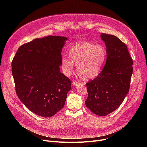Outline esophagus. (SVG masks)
<instances>
[{"instance_id": "esophagus-1", "label": "esophagus", "mask_w": 147, "mask_h": 147, "mask_svg": "<svg viewBox=\"0 0 147 147\" xmlns=\"http://www.w3.org/2000/svg\"><path fill=\"white\" fill-rule=\"evenodd\" d=\"M72 84H73V85L74 86H78L80 85H81V84L80 82H79L78 81H73Z\"/></svg>"}]
</instances>
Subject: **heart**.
<instances>
[{
  "instance_id": "heart-1",
  "label": "heart",
  "mask_w": 147,
  "mask_h": 147,
  "mask_svg": "<svg viewBox=\"0 0 147 147\" xmlns=\"http://www.w3.org/2000/svg\"><path fill=\"white\" fill-rule=\"evenodd\" d=\"M69 56L63 57L61 66L64 73L69 76L77 65V73L84 80L96 78L100 74L107 57L106 48L90 42H80L69 50Z\"/></svg>"
}]
</instances>
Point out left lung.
I'll return each mask as SVG.
<instances>
[{
  "mask_svg": "<svg viewBox=\"0 0 147 147\" xmlns=\"http://www.w3.org/2000/svg\"><path fill=\"white\" fill-rule=\"evenodd\" d=\"M107 51V62L98 76L87 84V108L104 116L117 109L129 92L133 60L126 45L113 35L101 34Z\"/></svg>",
  "mask_w": 147,
  "mask_h": 147,
  "instance_id": "obj_1",
  "label": "left lung"
}]
</instances>
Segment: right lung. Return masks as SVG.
I'll return each mask as SVG.
<instances>
[{
  "mask_svg": "<svg viewBox=\"0 0 147 147\" xmlns=\"http://www.w3.org/2000/svg\"><path fill=\"white\" fill-rule=\"evenodd\" d=\"M67 37L48 36L21 46L11 63L16 94L32 112L44 117L63 108L71 81L60 71Z\"/></svg>",
  "mask_w": 147,
  "mask_h": 147,
  "instance_id": "obj_1",
  "label": "right lung"
}]
</instances>
